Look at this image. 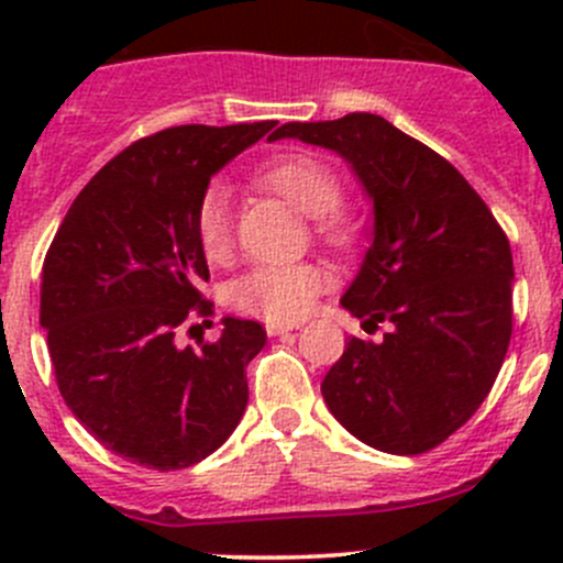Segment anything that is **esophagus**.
<instances>
[{"instance_id":"obj_1","label":"esophagus","mask_w":563,"mask_h":563,"mask_svg":"<svg viewBox=\"0 0 563 563\" xmlns=\"http://www.w3.org/2000/svg\"><path fill=\"white\" fill-rule=\"evenodd\" d=\"M264 327H266V334H269V338H280V334H288V332H294V329H299L297 323H280V321H266Z\"/></svg>"}]
</instances>
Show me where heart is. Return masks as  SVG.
I'll list each match as a JSON object with an SVG mask.
<instances>
[{"instance_id": "1", "label": "heart", "mask_w": 563, "mask_h": 563, "mask_svg": "<svg viewBox=\"0 0 563 563\" xmlns=\"http://www.w3.org/2000/svg\"><path fill=\"white\" fill-rule=\"evenodd\" d=\"M258 181L272 192L286 198L294 209L310 214L316 234L334 247L354 242V229L340 212L343 187L327 163L310 155H288L269 163L258 174ZM192 231L207 261L220 264L229 258L234 231H231V192L223 181H212L201 192L192 212ZM327 288V272L313 261L299 264L255 266L236 277L225 291L234 310L266 321H299L310 313L318 294Z\"/></svg>"}]
</instances>
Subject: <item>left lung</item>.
Here are the masks:
<instances>
[{"mask_svg":"<svg viewBox=\"0 0 563 563\" xmlns=\"http://www.w3.org/2000/svg\"><path fill=\"white\" fill-rule=\"evenodd\" d=\"M332 150L373 201V245L340 305L382 343L351 338L321 384L332 417L389 455H422L463 428L512 338V250L450 161L378 113L288 122L269 135Z\"/></svg>","mask_w":563,"mask_h":563,"instance_id":"obj_1","label":"left lung"}]
</instances>
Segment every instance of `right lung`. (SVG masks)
<instances>
[{"mask_svg":"<svg viewBox=\"0 0 563 563\" xmlns=\"http://www.w3.org/2000/svg\"><path fill=\"white\" fill-rule=\"evenodd\" d=\"M275 122L179 124L135 141L92 176L43 261L40 327L73 417L119 457L176 471L212 455L247 406L258 321L223 318L201 349L176 345L212 316L192 212L209 179Z\"/></svg>","mask_w":563,"mask_h":563,"instance_id":"1","label":"right lung"}]
</instances>
